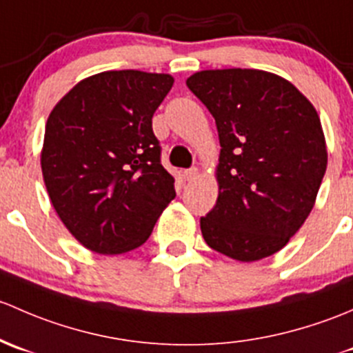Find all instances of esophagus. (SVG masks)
<instances>
[{
    "mask_svg": "<svg viewBox=\"0 0 353 353\" xmlns=\"http://www.w3.org/2000/svg\"><path fill=\"white\" fill-rule=\"evenodd\" d=\"M197 175H199V168H188V170H185L183 172V178L187 181H192V180H195V178H197Z\"/></svg>",
    "mask_w": 353,
    "mask_h": 353,
    "instance_id": "34e87169",
    "label": "esophagus"
}]
</instances>
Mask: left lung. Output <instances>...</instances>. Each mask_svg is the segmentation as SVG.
Returning a JSON list of instances; mask_svg holds the SVG:
<instances>
[{"label": "left lung", "mask_w": 353, "mask_h": 353, "mask_svg": "<svg viewBox=\"0 0 353 353\" xmlns=\"http://www.w3.org/2000/svg\"><path fill=\"white\" fill-rule=\"evenodd\" d=\"M187 86L216 119L219 197L201 217L207 245L239 261L282 250L310 216L326 172L318 112L284 78L210 69Z\"/></svg>", "instance_id": "left-lung-1"}]
</instances>
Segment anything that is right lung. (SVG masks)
Here are the masks:
<instances>
[{
  "label": "right lung",
  "instance_id": "right-lung-1",
  "mask_svg": "<svg viewBox=\"0 0 353 353\" xmlns=\"http://www.w3.org/2000/svg\"><path fill=\"white\" fill-rule=\"evenodd\" d=\"M170 74L105 71L74 86L47 119L42 175L69 232L92 252L117 255L150 238L175 199L152 115Z\"/></svg>",
  "mask_w": 353,
  "mask_h": 353
}]
</instances>
